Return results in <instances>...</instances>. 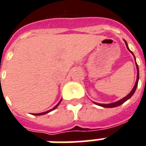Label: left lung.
<instances>
[{
  "label": "left lung",
  "instance_id": "1",
  "mask_svg": "<svg viewBox=\"0 0 146 146\" xmlns=\"http://www.w3.org/2000/svg\"><path fill=\"white\" fill-rule=\"evenodd\" d=\"M125 45H126V47H127V48H128V50L132 53V55L134 56V54L131 51L130 49L128 48V44H127V42L125 40ZM134 58H135V56H134ZM135 64H136V67H137V79H136V82H135V86H134L133 89L131 90V91L129 94H128L126 97H125V98H123L122 99H121V100H117V101H116V102H114V103H111V104H98V103H95V102H94V104H98V105H99V106H101V107H104V108H115V107H117L119 106V105H121V104H122L123 103H125L126 100H128V99H130L131 98V96L134 94V93L135 92V90H136L137 88V86H138V83H139V66H138V65H137L136 62H135Z\"/></svg>",
  "mask_w": 146,
  "mask_h": 146
}]
</instances>
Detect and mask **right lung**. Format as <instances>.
I'll return each instance as SVG.
<instances>
[{"instance_id":"right-lung-1","label":"right lung","mask_w":146,"mask_h":146,"mask_svg":"<svg viewBox=\"0 0 146 146\" xmlns=\"http://www.w3.org/2000/svg\"><path fill=\"white\" fill-rule=\"evenodd\" d=\"M61 100L59 101V103L57 104H56V106L54 107L53 108L51 109V110H49V111H46V112H42V113H38V114H34V115H42V114H47V113H48V112H50V111H53V110H55V109L57 107L59 106V104H60V102H61Z\"/></svg>"}]
</instances>
